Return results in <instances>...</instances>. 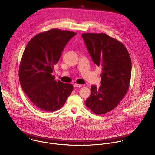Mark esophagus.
<instances>
[{"label": "esophagus", "instance_id": "esophagus-1", "mask_svg": "<svg viewBox=\"0 0 155 155\" xmlns=\"http://www.w3.org/2000/svg\"><path fill=\"white\" fill-rule=\"evenodd\" d=\"M81 86H82V85H81V84H77V83H76V84H74V87H81Z\"/></svg>", "mask_w": 155, "mask_h": 155}]
</instances>
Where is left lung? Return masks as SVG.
I'll list each match as a JSON object with an SVG mask.
<instances>
[{"instance_id": "left-lung-1", "label": "left lung", "mask_w": 155, "mask_h": 155, "mask_svg": "<svg viewBox=\"0 0 155 155\" xmlns=\"http://www.w3.org/2000/svg\"><path fill=\"white\" fill-rule=\"evenodd\" d=\"M94 63L102 68L101 85L91 87L86 106L97 115L114 110L126 94L131 77V59L124 45L104 33L81 35Z\"/></svg>"}]
</instances>
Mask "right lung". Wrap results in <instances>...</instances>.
<instances>
[{"mask_svg": "<svg viewBox=\"0 0 155 155\" xmlns=\"http://www.w3.org/2000/svg\"><path fill=\"white\" fill-rule=\"evenodd\" d=\"M75 35L51 29L35 35L24 51L19 68L20 84L31 101L44 111L61 108L72 92V84L56 81L52 73L66 44Z\"/></svg>", "mask_w": 155, "mask_h": 155, "instance_id": "right-lung-1", "label": "right lung"}]
</instances>
